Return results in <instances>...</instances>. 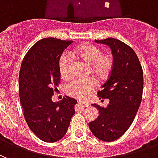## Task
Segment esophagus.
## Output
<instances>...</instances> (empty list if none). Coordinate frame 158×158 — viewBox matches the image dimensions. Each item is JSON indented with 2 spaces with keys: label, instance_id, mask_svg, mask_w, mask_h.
<instances>
[{
  "label": "esophagus",
  "instance_id": "34e87169",
  "mask_svg": "<svg viewBox=\"0 0 158 158\" xmlns=\"http://www.w3.org/2000/svg\"><path fill=\"white\" fill-rule=\"evenodd\" d=\"M78 103H79V105H80L81 106H84V107H86V106H89V104H88V103L84 102H81V101H79Z\"/></svg>",
  "mask_w": 158,
  "mask_h": 158
}]
</instances>
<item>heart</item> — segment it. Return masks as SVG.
<instances>
[{
  "label": "heart",
  "instance_id": "heart-1",
  "mask_svg": "<svg viewBox=\"0 0 158 158\" xmlns=\"http://www.w3.org/2000/svg\"><path fill=\"white\" fill-rule=\"evenodd\" d=\"M76 55L91 66V72L100 79L108 75L113 69V56L110 54L102 55V51L96 45L84 44L75 50ZM59 71L62 78L70 74V60L68 54H63L59 60ZM96 82L92 79H76L69 82L67 91L70 96L78 99H85L96 88Z\"/></svg>",
  "mask_w": 158,
  "mask_h": 158
}]
</instances>
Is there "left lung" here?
I'll list each match as a JSON object with an SVG mask.
<instances>
[{
  "label": "left lung",
  "mask_w": 158,
  "mask_h": 158,
  "mask_svg": "<svg viewBox=\"0 0 158 158\" xmlns=\"http://www.w3.org/2000/svg\"><path fill=\"white\" fill-rule=\"evenodd\" d=\"M95 41L109 46L113 66L97 93L100 100L109 99V103L106 107L92 104L99 110V116L89 127L96 138L110 142L120 138L135 118L142 99L143 71L135 52L125 43L113 38Z\"/></svg>",
  "instance_id": "left-lung-1"
}]
</instances>
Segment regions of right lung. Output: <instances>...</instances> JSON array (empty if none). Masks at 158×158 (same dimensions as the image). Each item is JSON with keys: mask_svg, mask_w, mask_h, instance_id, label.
<instances>
[{"mask_svg": "<svg viewBox=\"0 0 158 158\" xmlns=\"http://www.w3.org/2000/svg\"><path fill=\"white\" fill-rule=\"evenodd\" d=\"M73 41L45 38L36 42L24 56L19 72V97L29 129L45 142L65 135L77 101L66 96L52 102L60 83L59 60Z\"/></svg>", "mask_w": 158, "mask_h": 158, "instance_id": "1", "label": "right lung"}]
</instances>
